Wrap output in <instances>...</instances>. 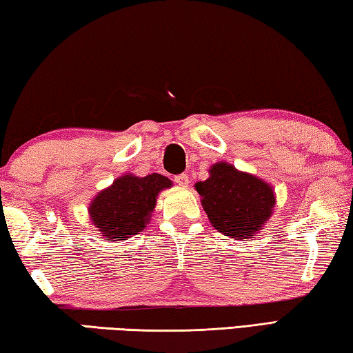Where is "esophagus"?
<instances>
[{
  "instance_id": "34e87169",
  "label": "esophagus",
  "mask_w": 353,
  "mask_h": 353,
  "mask_svg": "<svg viewBox=\"0 0 353 353\" xmlns=\"http://www.w3.org/2000/svg\"><path fill=\"white\" fill-rule=\"evenodd\" d=\"M175 183L178 184V186L186 188L188 184H189V176L186 175V173H181V175H176V176H175Z\"/></svg>"
}]
</instances>
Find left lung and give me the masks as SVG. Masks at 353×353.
<instances>
[{"instance_id":"left-lung-1","label":"left lung","mask_w":353,"mask_h":353,"mask_svg":"<svg viewBox=\"0 0 353 353\" xmlns=\"http://www.w3.org/2000/svg\"><path fill=\"white\" fill-rule=\"evenodd\" d=\"M210 173V178L195 184V189L212 227L234 239L258 234L272 216V188L227 163L214 164Z\"/></svg>"}]
</instances>
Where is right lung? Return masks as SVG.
Returning a JSON list of instances; mask_svg holds the SVG:
<instances>
[{
  "instance_id": "obj_1",
  "label": "right lung",
  "mask_w": 353,
  "mask_h": 353,
  "mask_svg": "<svg viewBox=\"0 0 353 353\" xmlns=\"http://www.w3.org/2000/svg\"><path fill=\"white\" fill-rule=\"evenodd\" d=\"M172 181L159 173L147 176L125 175L101 190L89 206L95 227L108 241L130 238L142 231L154 210L161 190L170 188Z\"/></svg>"
}]
</instances>
